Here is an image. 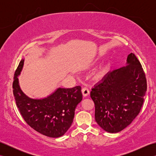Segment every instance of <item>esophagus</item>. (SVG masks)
I'll list each match as a JSON object with an SVG mask.
<instances>
[{
    "mask_svg": "<svg viewBox=\"0 0 156 156\" xmlns=\"http://www.w3.org/2000/svg\"><path fill=\"white\" fill-rule=\"evenodd\" d=\"M82 93L83 94L84 97H86L89 94V93H90V91H89V90L87 88H83L82 89Z\"/></svg>",
    "mask_w": 156,
    "mask_h": 156,
    "instance_id": "34e87169",
    "label": "esophagus"
}]
</instances>
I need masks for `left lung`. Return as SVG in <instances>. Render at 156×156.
I'll return each instance as SVG.
<instances>
[{
	"label": "left lung",
	"instance_id": "left-lung-1",
	"mask_svg": "<svg viewBox=\"0 0 156 156\" xmlns=\"http://www.w3.org/2000/svg\"><path fill=\"white\" fill-rule=\"evenodd\" d=\"M146 91L144 69L131 53L126 66L108 72L92 88L96 122L108 133L122 131L140 113Z\"/></svg>",
	"mask_w": 156,
	"mask_h": 156
}]
</instances>
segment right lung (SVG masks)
<instances>
[{"label": "right lung", "instance_id": "add662e5", "mask_svg": "<svg viewBox=\"0 0 156 156\" xmlns=\"http://www.w3.org/2000/svg\"><path fill=\"white\" fill-rule=\"evenodd\" d=\"M24 61L23 58L20 62L12 84L16 106L24 120L34 130L49 137H61L71 127L76 108L82 100L81 87H59L45 98L29 97L22 91L18 78Z\"/></svg>", "mask_w": 156, "mask_h": 156}]
</instances>
